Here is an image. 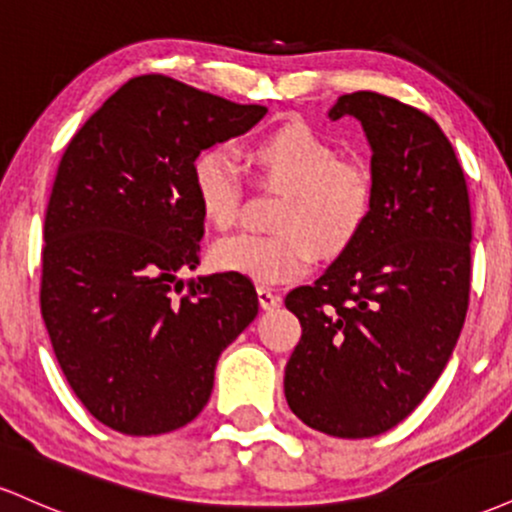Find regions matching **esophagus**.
Returning a JSON list of instances; mask_svg holds the SVG:
<instances>
[{"mask_svg": "<svg viewBox=\"0 0 512 512\" xmlns=\"http://www.w3.org/2000/svg\"><path fill=\"white\" fill-rule=\"evenodd\" d=\"M257 301H260L262 310H274L281 305V296L272 289H267V286H260V289H257Z\"/></svg>", "mask_w": 512, "mask_h": 512, "instance_id": "obj_1", "label": "esophagus"}]
</instances>
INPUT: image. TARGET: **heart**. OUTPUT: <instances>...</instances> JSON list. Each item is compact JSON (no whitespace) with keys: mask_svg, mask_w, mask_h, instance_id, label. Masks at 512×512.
<instances>
[{"mask_svg":"<svg viewBox=\"0 0 512 512\" xmlns=\"http://www.w3.org/2000/svg\"><path fill=\"white\" fill-rule=\"evenodd\" d=\"M248 161L272 185L286 187L276 202L274 233H243L216 243L223 272L276 286L310 269L315 252L334 257L354 245L375 207V178L361 161L339 158V149L303 122H286L248 146ZM192 185L204 219L226 231L236 226L243 180L221 149L202 151Z\"/></svg>","mask_w":512,"mask_h":512,"instance_id":"b5f03b06","label":"heart"}]
</instances>
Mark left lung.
Masks as SVG:
<instances>
[{
  "instance_id": "obj_1",
  "label": "left lung",
  "mask_w": 512,
  "mask_h": 512,
  "mask_svg": "<svg viewBox=\"0 0 512 512\" xmlns=\"http://www.w3.org/2000/svg\"><path fill=\"white\" fill-rule=\"evenodd\" d=\"M346 115L373 151V216L313 286L286 296L303 334L284 392L305 426L370 438L407 419L452 356L469 303L472 211L433 117L373 91L339 96L330 120Z\"/></svg>"
}]
</instances>
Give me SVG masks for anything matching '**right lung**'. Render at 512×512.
Returning <instances> with one entry per match:
<instances>
[{
	"mask_svg": "<svg viewBox=\"0 0 512 512\" xmlns=\"http://www.w3.org/2000/svg\"><path fill=\"white\" fill-rule=\"evenodd\" d=\"M267 115L163 74L129 79L74 134L45 214L40 310L74 395L101 424L158 436L209 402L221 351L255 320L243 274L197 276L192 166Z\"/></svg>",
	"mask_w": 512,
	"mask_h": 512,
	"instance_id": "1",
	"label": "right lung"
}]
</instances>
